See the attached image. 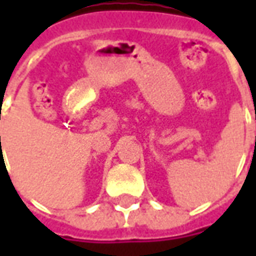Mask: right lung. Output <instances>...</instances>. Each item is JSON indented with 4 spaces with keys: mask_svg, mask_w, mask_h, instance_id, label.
I'll use <instances>...</instances> for the list:
<instances>
[{
    "mask_svg": "<svg viewBox=\"0 0 256 256\" xmlns=\"http://www.w3.org/2000/svg\"><path fill=\"white\" fill-rule=\"evenodd\" d=\"M0 138H1V137H0Z\"/></svg>",
    "mask_w": 256,
    "mask_h": 256,
    "instance_id": "1",
    "label": "right lung"
}]
</instances>
